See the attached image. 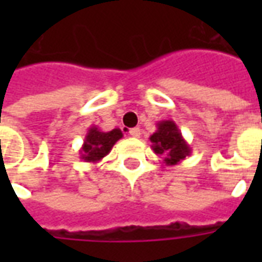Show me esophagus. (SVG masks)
<instances>
[{"mask_svg":"<svg viewBox=\"0 0 262 262\" xmlns=\"http://www.w3.org/2000/svg\"><path fill=\"white\" fill-rule=\"evenodd\" d=\"M129 135H130L132 137H140L142 133H140V129H139V127H133V129L129 130Z\"/></svg>","mask_w":262,"mask_h":262,"instance_id":"34e87169","label":"esophagus"}]
</instances>
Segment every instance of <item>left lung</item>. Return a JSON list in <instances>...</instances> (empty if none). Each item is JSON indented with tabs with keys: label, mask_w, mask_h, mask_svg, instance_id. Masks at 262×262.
<instances>
[{
	"label": "left lung",
	"mask_w": 262,
	"mask_h": 262,
	"mask_svg": "<svg viewBox=\"0 0 262 262\" xmlns=\"http://www.w3.org/2000/svg\"><path fill=\"white\" fill-rule=\"evenodd\" d=\"M151 148L157 156L163 157L165 165H177L187 156L192 153V148L182 137L181 130L174 120H160L157 130L148 137Z\"/></svg>",
	"instance_id": "1"
}]
</instances>
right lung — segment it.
Returning a JSON list of instances; mask_svg holds the SVG:
<instances>
[{"label": "right lung", "instance_id": "right-lung-1", "mask_svg": "<svg viewBox=\"0 0 262 262\" xmlns=\"http://www.w3.org/2000/svg\"><path fill=\"white\" fill-rule=\"evenodd\" d=\"M123 137L120 129L102 132L97 126H91L80 148V159L85 163H98L111 153L115 143Z\"/></svg>", "mask_w": 262, "mask_h": 262}]
</instances>
